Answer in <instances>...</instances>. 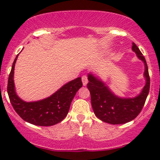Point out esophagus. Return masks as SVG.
Listing matches in <instances>:
<instances>
[{
	"instance_id": "obj_1",
	"label": "esophagus",
	"mask_w": 160,
	"mask_h": 160,
	"mask_svg": "<svg viewBox=\"0 0 160 160\" xmlns=\"http://www.w3.org/2000/svg\"><path fill=\"white\" fill-rule=\"evenodd\" d=\"M82 82H83V86H86L88 83V77L86 75L83 76L82 77Z\"/></svg>"
}]
</instances>
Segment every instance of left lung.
Here are the masks:
<instances>
[{
	"instance_id": "8db88e82",
	"label": "left lung",
	"mask_w": 160,
	"mask_h": 160,
	"mask_svg": "<svg viewBox=\"0 0 160 160\" xmlns=\"http://www.w3.org/2000/svg\"><path fill=\"white\" fill-rule=\"evenodd\" d=\"M132 49L145 64L146 85L135 98H120L114 94L105 83L92 72L88 74V88L90 90L91 105L95 115L103 122L111 125H121L131 122L138 115L144 106L149 91L150 78L145 57L138 46L132 43Z\"/></svg>"
}]
</instances>
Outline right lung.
<instances>
[{"instance_id":"right-lung-1","label":"right lung","mask_w":160,"mask_h":160,"mask_svg":"<svg viewBox=\"0 0 160 160\" xmlns=\"http://www.w3.org/2000/svg\"><path fill=\"white\" fill-rule=\"evenodd\" d=\"M17 55L13 62L8 82L9 99L17 114L25 122L38 126H51L62 122L68 114L70 104L82 88L81 77L64 84L50 97L32 102H26L17 95L14 83V70Z\"/></svg>"}]
</instances>
